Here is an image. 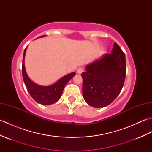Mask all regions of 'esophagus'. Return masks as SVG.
I'll return each mask as SVG.
<instances>
[{
  "mask_svg": "<svg viewBox=\"0 0 152 152\" xmlns=\"http://www.w3.org/2000/svg\"><path fill=\"white\" fill-rule=\"evenodd\" d=\"M83 71H84V70H83V68H82V67H80L79 69L77 70V73L78 74H82Z\"/></svg>",
  "mask_w": 152,
  "mask_h": 152,
  "instance_id": "34e87169",
  "label": "esophagus"
}]
</instances>
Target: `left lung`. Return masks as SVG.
Wrapping results in <instances>:
<instances>
[{
  "label": "left lung",
  "mask_w": 152,
  "mask_h": 152,
  "mask_svg": "<svg viewBox=\"0 0 152 152\" xmlns=\"http://www.w3.org/2000/svg\"><path fill=\"white\" fill-rule=\"evenodd\" d=\"M82 73L85 101L95 108L109 105L120 93L126 76L125 56L117 43L106 53L86 67Z\"/></svg>",
  "instance_id": "obj_1"
}]
</instances>
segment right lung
<instances>
[{
	"mask_svg": "<svg viewBox=\"0 0 152 152\" xmlns=\"http://www.w3.org/2000/svg\"><path fill=\"white\" fill-rule=\"evenodd\" d=\"M44 36H41L42 37ZM27 48L25 49L23 58L22 74L23 79L28 92L35 101L44 105H50L59 101L63 93L64 86L75 75V72L70 73L62 77L57 82L49 86H41L32 82L28 78L25 67V56Z\"/></svg>",
	"mask_w": 152,
	"mask_h": 152,
	"instance_id": "obj_1",
	"label": "right lung"
}]
</instances>
